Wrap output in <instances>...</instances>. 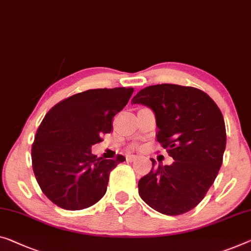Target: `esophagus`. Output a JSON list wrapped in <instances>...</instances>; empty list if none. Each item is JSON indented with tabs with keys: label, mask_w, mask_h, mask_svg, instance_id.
I'll return each mask as SVG.
<instances>
[{
	"label": "esophagus",
	"mask_w": 251,
	"mask_h": 251,
	"mask_svg": "<svg viewBox=\"0 0 251 251\" xmlns=\"http://www.w3.org/2000/svg\"><path fill=\"white\" fill-rule=\"evenodd\" d=\"M136 158H137V156H136V155H134V154H128V155L126 156L127 161H130V162H132V161H135Z\"/></svg>",
	"instance_id": "1"
}]
</instances>
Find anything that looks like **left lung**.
Segmentation results:
<instances>
[{"instance_id": "left-lung-1", "label": "left lung", "mask_w": 251, "mask_h": 251, "mask_svg": "<svg viewBox=\"0 0 251 251\" xmlns=\"http://www.w3.org/2000/svg\"><path fill=\"white\" fill-rule=\"evenodd\" d=\"M132 101L154 111L156 140L175 160L155 166L151 159L138 194L162 214H184L201 203L222 166L226 132L221 110L201 90L169 83L142 89Z\"/></svg>"}]
</instances>
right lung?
<instances>
[{"instance_id":"obj_1","label":"right lung","mask_w":251,"mask_h":251,"mask_svg":"<svg viewBox=\"0 0 251 251\" xmlns=\"http://www.w3.org/2000/svg\"><path fill=\"white\" fill-rule=\"evenodd\" d=\"M133 88L93 89L50 108L31 147L32 169L43 193L58 207L77 211L96 204L107 190L109 174L125 158H97L93 144L113 130Z\"/></svg>"}]
</instances>
